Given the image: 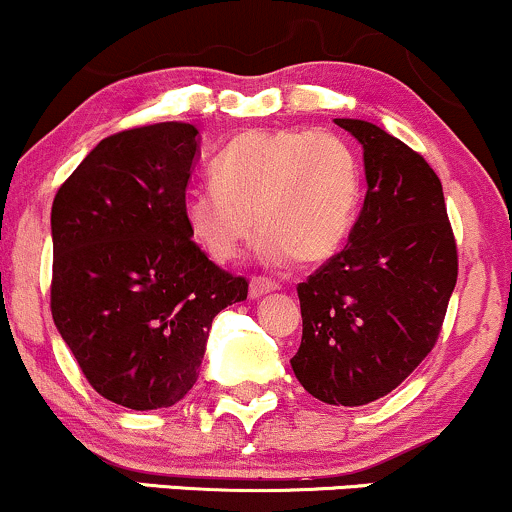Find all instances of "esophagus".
I'll return each instance as SVG.
<instances>
[{
	"label": "esophagus",
	"instance_id": "obj_1",
	"mask_svg": "<svg viewBox=\"0 0 512 512\" xmlns=\"http://www.w3.org/2000/svg\"><path fill=\"white\" fill-rule=\"evenodd\" d=\"M279 289V284L272 279H267V276H255V279L250 281V298H262L264 293H272Z\"/></svg>",
	"mask_w": 512,
	"mask_h": 512
}]
</instances>
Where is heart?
<instances>
[{
    "label": "heart",
    "mask_w": 512,
    "mask_h": 512,
    "mask_svg": "<svg viewBox=\"0 0 512 512\" xmlns=\"http://www.w3.org/2000/svg\"><path fill=\"white\" fill-rule=\"evenodd\" d=\"M361 199V161L342 137L315 129H248L216 158L214 185L187 192L182 216L214 262L236 260L260 226L262 260L317 264L346 243Z\"/></svg>",
    "instance_id": "1"
}]
</instances>
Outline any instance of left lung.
I'll use <instances>...</instances> for the list:
<instances>
[{
	"label": "left lung",
	"mask_w": 512,
	"mask_h": 512,
	"mask_svg": "<svg viewBox=\"0 0 512 512\" xmlns=\"http://www.w3.org/2000/svg\"><path fill=\"white\" fill-rule=\"evenodd\" d=\"M334 122L363 146L368 190L346 248L298 284L303 339L291 368L320 402L361 407L402 385L436 346L457 245L424 156L373 122Z\"/></svg>",
	"instance_id": "1"
}]
</instances>
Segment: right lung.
Here are the masks:
<instances>
[{
  "label": "right lung",
  "mask_w": 512,
  "mask_h": 512,
  "mask_svg": "<svg viewBox=\"0 0 512 512\" xmlns=\"http://www.w3.org/2000/svg\"><path fill=\"white\" fill-rule=\"evenodd\" d=\"M199 156L187 122L103 139L52 202L50 308L81 373L120 407H173L197 383L211 320L248 298L185 226Z\"/></svg>",
  "instance_id": "1"
}]
</instances>
